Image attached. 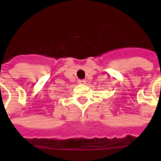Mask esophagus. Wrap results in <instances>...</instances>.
<instances>
[{"instance_id":"obj_1","label":"esophagus","mask_w":161,"mask_h":161,"mask_svg":"<svg viewBox=\"0 0 161 161\" xmlns=\"http://www.w3.org/2000/svg\"><path fill=\"white\" fill-rule=\"evenodd\" d=\"M78 83H80V84H84L86 81L85 80H82V79H80V80H78Z\"/></svg>"}]
</instances>
